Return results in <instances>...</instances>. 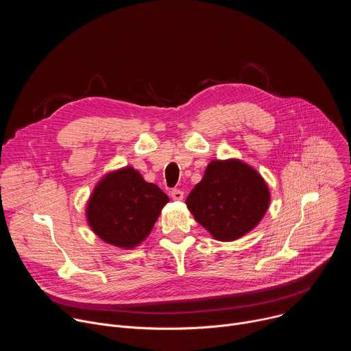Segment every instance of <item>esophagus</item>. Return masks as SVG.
I'll return each instance as SVG.
<instances>
[{"label": "esophagus", "instance_id": "34e87169", "mask_svg": "<svg viewBox=\"0 0 351 351\" xmlns=\"http://www.w3.org/2000/svg\"><path fill=\"white\" fill-rule=\"evenodd\" d=\"M171 195H172V198L175 199V202H180V199H183L184 193H183L182 190H179V189H173V190L171 191Z\"/></svg>", "mask_w": 351, "mask_h": 351}]
</instances>
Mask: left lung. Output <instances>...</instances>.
<instances>
[{
  "mask_svg": "<svg viewBox=\"0 0 351 351\" xmlns=\"http://www.w3.org/2000/svg\"><path fill=\"white\" fill-rule=\"evenodd\" d=\"M261 175L239 161H211L186 198L194 219L217 240L232 241L254 229L269 206Z\"/></svg>",
  "mask_w": 351,
  "mask_h": 351,
  "instance_id": "8db88e82",
  "label": "left lung"
}]
</instances>
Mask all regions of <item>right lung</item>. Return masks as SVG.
I'll use <instances>...</instances> for the list:
<instances>
[{
    "instance_id": "right-lung-1",
    "label": "right lung",
    "mask_w": 351,
    "mask_h": 351,
    "mask_svg": "<svg viewBox=\"0 0 351 351\" xmlns=\"http://www.w3.org/2000/svg\"><path fill=\"white\" fill-rule=\"evenodd\" d=\"M168 195L147 183L132 167L108 173L99 182L87 204V222L104 241L133 248L152 232Z\"/></svg>"
}]
</instances>
